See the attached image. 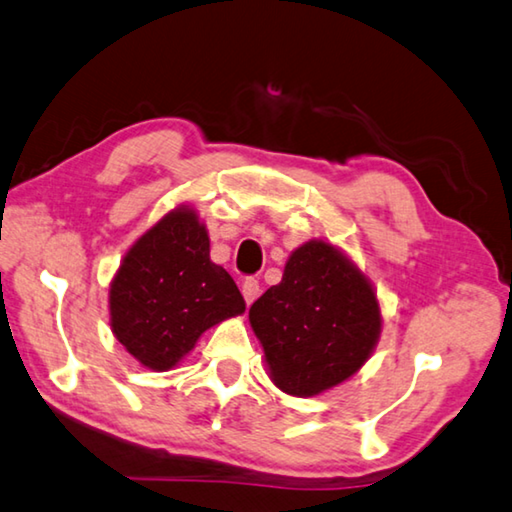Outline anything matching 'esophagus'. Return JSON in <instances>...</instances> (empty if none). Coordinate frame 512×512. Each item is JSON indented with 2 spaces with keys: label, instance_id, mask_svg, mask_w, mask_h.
<instances>
[{
  "label": "esophagus",
  "instance_id": "1",
  "mask_svg": "<svg viewBox=\"0 0 512 512\" xmlns=\"http://www.w3.org/2000/svg\"><path fill=\"white\" fill-rule=\"evenodd\" d=\"M258 292H261V285H258L256 279H245L242 281V297H245L247 306H251L258 299Z\"/></svg>",
  "mask_w": 512,
  "mask_h": 512
}]
</instances>
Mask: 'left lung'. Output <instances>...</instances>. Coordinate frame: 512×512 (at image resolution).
Wrapping results in <instances>:
<instances>
[{"label": "left lung", "mask_w": 512, "mask_h": 512, "mask_svg": "<svg viewBox=\"0 0 512 512\" xmlns=\"http://www.w3.org/2000/svg\"><path fill=\"white\" fill-rule=\"evenodd\" d=\"M272 382L294 398L319 396L362 369L382 333L373 283L328 240L290 254L283 279L249 308Z\"/></svg>", "instance_id": "1"}]
</instances>
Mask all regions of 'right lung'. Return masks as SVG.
I'll list each match as a JSON object with an SVG mask.
<instances>
[{"mask_svg":"<svg viewBox=\"0 0 512 512\" xmlns=\"http://www.w3.org/2000/svg\"><path fill=\"white\" fill-rule=\"evenodd\" d=\"M211 240L191 204L159 218L125 251L107 294L110 328L134 360L170 371L211 326L245 312V299L209 256Z\"/></svg>","mask_w":512,"mask_h":512,"instance_id":"add662e5","label":"right lung"}]
</instances>
